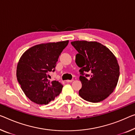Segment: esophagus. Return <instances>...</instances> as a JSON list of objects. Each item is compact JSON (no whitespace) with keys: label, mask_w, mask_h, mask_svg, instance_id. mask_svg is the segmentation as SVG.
Returning <instances> with one entry per match:
<instances>
[{"label":"esophagus","mask_w":135,"mask_h":135,"mask_svg":"<svg viewBox=\"0 0 135 135\" xmlns=\"http://www.w3.org/2000/svg\"><path fill=\"white\" fill-rule=\"evenodd\" d=\"M72 81H73V80H66V82H67V83H71Z\"/></svg>","instance_id":"esophagus-1"}]
</instances>
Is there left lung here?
Here are the masks:
<instances>
[{"instance_id":"1","label":"left lung","mask_w":135,"mask_h":135,"mask_svg":"<svg viewBox=\"0 0 135 135\" xmlns=\"http://www.w3.org/2000/svg\"><path fill=\"white\" fill-rule=\"evenodd\" d=\"M71 44L78 51L75 62L81 68L82 88L79 95L89 102L103 101L113 92L118 83L119 66L117 58L109 48L97 41L77 40ZM85 71L89 74H85Z\"/></svg>"}]
</instances>
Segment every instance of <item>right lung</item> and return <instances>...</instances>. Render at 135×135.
<instances>
[{
    "label": "right lung",
    "instance_id": "right-lung-1",
    "mask_svg": "<svg viewBox=\"0 0 135 135\" xmlns=\"http://www.w3.org/2000/svg\"><path fill=\"white\" fill-rule=\"evenodd\" d=\"M69 40L37 45L23 53L17 66L16 75L26 96L37 104H47L60 94L63 85L47 79L54 72L61 52Z\"/></svg>",
    "mask_w": 135,
    "mask_h": 135
}]
</instances>
